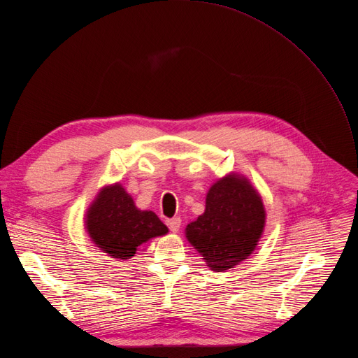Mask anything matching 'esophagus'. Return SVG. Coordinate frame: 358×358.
I'll return each mask as SVG.
<instances>
[{
  "label": "esophagus",
  "instance_id": "obj_1",
  "mask_svg": "<svg viewBox=\"0 0 358 358\" xmlns=\"http://www.w3.org/2000/svg\"><path fill=\"white\" fill-rule=\"evenodd\" d=\"M180 218H172V220H167V227L172 231V233H178L179 228H180Z\"/></svg>",
  "mask_w": 358,
  "mask_h": 358
}]
</instances>
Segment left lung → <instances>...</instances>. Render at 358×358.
Instances as JSON below:
<instances>
[{
  "mask_svg": "<svg viewBox=\"0 0 358 358\" xmlns=\"http://www.w3.org/2000/svg\"><path fill=\"white\" fill-rule=\"evenodd\" d=\"M266 209L248 178L231 172L208 189L205 211L185 228L186 240L213 271L247 260L263 236Z\"/></svg>",
  "mask_w": 358,
  "mask_h": 358,
  "instance_id": "obj_1",
  "label": "left lung"
}]
</instances>
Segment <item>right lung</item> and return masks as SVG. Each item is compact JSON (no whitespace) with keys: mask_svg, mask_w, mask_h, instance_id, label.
<instances>
[{"mask_svg":"<svg viewBox=\"0 0 358 358\" xmlns=\"http://www.w3.org/2000/svg\"><path fill=\"white\" fill-rule=\"evenodd\" d=\"M91 241L111 259L129 260L137 247L169 233L153 211H143L120 182L105 185L87 209Z\"/></svg>","mask_w":358,"mask_h":358,"instance_id":"right-lung-1","label":"right lung"}]
</instances>
